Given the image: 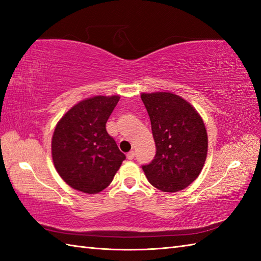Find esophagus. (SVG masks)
Here are the masks:
<instances>
[{
	"instance_id": "1",
	"label": "esophagus",
	"mask_w": 261,
	"mask_h": 261,
	"mask_svg": "<svg viewBox=\"0 0 261 261\" xmlns=\"http://www.w3.org/2000/svg\"><path fill=\"white\" fill-rule=\"evenodd\" d=\"M126 158L129 159V160H132L135 158V151H130V152H127V154H126Z\"/></svg>"
}]
</instances>
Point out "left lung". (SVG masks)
Returning <instances> with one entry per match:
<instances>
[{"mask_svg": "<svg viewBox=\"0 0 261 261\" xmlns=\"http://www.w3.org/2000/svg\"><path fill=\"white\" fill-rule=\"evenodd\" d=\"M151 122L156 156L143 165L149 182L158 190H184L203 169L207 134L201 115L184 98L169 92L142 93Z\"/></svg>", "mask_w": 261, "mask_h": 261, "instance_id": "left-lung-1", "label": "left lung"}]
</instances>
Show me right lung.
Segmentation results:
<instances>
[{
  "instance_id": "add662e5",
  "label": "right lung",
  "mask_w": 261,
  "mask_h": 261,
  "mask_svg": "<svg viewBox=\"0 0 261 261\" xmlns=\"http://www.w3.org/2000/svg\"><path fill=\"white\" fill-rule=\"evenodd\" d=\"M119 99V95L83 99L56 125L51 140L55 168L77 191H103L125 159L105 127Z\"/></svg>"
}]
</instances>
